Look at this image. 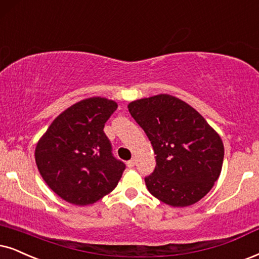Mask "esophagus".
Returning a JSON list of instances; mask_svg holds the SVG:
<instances>
[{"instance_id": "1", "label": "esophagus", "mask_w": 259, "mask_h": 259, "mask_svg": "<svg viewBox=\"0 0 259 259\" xmlns=\"http://www.w3.org/2000/svg\"><path fill=\"white\" fill-rule=\"evenodd\" d=\"M126 166H127V167H130V168L134 167V166H135V160H134V159L129 160V161L126 162Z\"/></svg>"}]
</instances>
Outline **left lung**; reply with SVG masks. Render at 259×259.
I'll use <instances>...</instances> for the list:
<instances>
[{
    "mask_svg": "<svg viewBox=\"0 0 259 259\" xmlns=\"http://www.w3.org/2000/svg\"><path fill=\"white\" fill-rule=\"evenodd\" d=\"M132 117L152 143L156 166L145 178L154 197L188 207L210 191L224 161L220 136L184 101L168 94L127 105Z\"/></svg>",
    "mask_w": 259,
    "mask_h": 259,
    "instance_id": "1",
    "label": "left lung"
}]
</instances>
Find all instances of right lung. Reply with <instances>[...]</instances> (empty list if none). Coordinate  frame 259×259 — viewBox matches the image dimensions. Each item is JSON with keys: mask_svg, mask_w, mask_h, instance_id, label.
<instances>
[{"mask_svg": "<svg viewBox=\"0 0 259 259\" xmlns=\"http://www.w3.org/2000/svg\"><path fill=\"white\" fill-rule=\"evenodd\" d=\"M117 104L94 97L62 112L35 147L38 169L55 194L87 205L110 194L125 163L113 155L104 126Z\"/></svg>", "mask_w": 259, "mask_h": 259, "instance_id": "right-lung-1", "label": "right lung"}]
</instances>
